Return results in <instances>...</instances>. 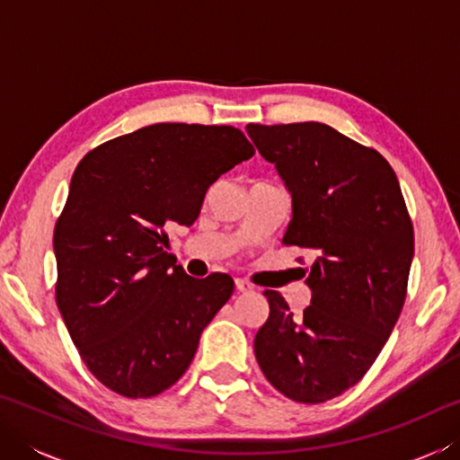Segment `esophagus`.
I'll list each match as a JSON object with an SVG mask.
<instances>
[{"instance_id": "1", "label": "esophagus", "mask_w": 460, "mask_h": 460, "mask_svg": "<svg viewBox=\"0 0 460 460\" xmlns=\"http://www.w3.org/2000/svg\"><path fill=\"white\" fill-rule=\"evenodd\" d=\"M235 288H237V292H252L253 290V286L249 284V282H245V279H235Z\"/></svg>"}]
</instances>
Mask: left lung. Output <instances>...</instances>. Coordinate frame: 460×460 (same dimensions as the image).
Instances as JSON below:
<instances>
[{
	"label": "left lung",
	"instance_id": "8db88e82",
	"mask_svg": "<svg viewBox=\"0 0 460 460\" xmlns=\"http://www.w3.org/2000/svg\"><path fill=\"white\" fill-rule=\"evenodd\" d=\"M247 134L292 194L282 245L314 258L302 314L279 292H263L270 316L255 334V359L286 398L321 403L369 371L398 323L414 227L398 176L373 147L318 121L249 123Z\"/></svg>",
	"mask_w": 460,
	"mask_h": 460
}]
</instances>
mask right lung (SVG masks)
<instances>
[{"mask_svg": "<svg viewBox=\"0 0 460 460\" xmlns=\"http://www.w3.org/2000/svg\"><path fill=\"white\" fill-rule=\"evenodd\" d=\"M255 154L231 126L154 123L76 166L54 227L57 306L87 369L123 398L174 385L233 278L184 274L168 227L192 225L207 190Z\"/></svg>", "mask_w": 460, "mask_h": 460, "instance_id": "obj_1", "label": "right lung"}]
</instances>
